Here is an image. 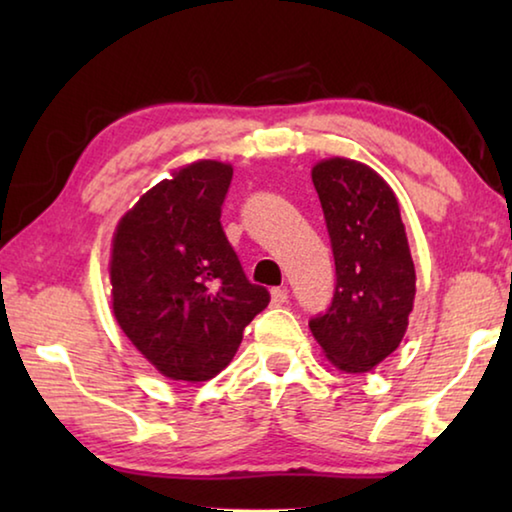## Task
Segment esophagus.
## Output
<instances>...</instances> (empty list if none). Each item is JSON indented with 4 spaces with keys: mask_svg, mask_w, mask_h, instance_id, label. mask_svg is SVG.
I'll list each match as a JSON object with an SVG mask.
<instances>
[{
    "mask_svg": "<svg viewBox=\"0 0 512 512\" xmlns=\"http://www.w3.org/2000/svg\"><path fill=\"white\" fill-rule=\"evenodd\" d=\"M271 300H273V305H284V302L289 300V291L284 287H275L271 291Z\"/></svg>",
    "mask_w": 512,
    "mask_h": 512,
    "instance_id": "34e87169",
    "label": "esophagus"
}]
</instances>
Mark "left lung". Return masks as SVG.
Here are the masks:
<instances>
[{
	"label": "left lung",
	"instance_id": "8db88e82",
	"mask_svg": "<svg viewBox=\"0 0 512 512\" xmlns=\"http://www.w3.org/2000/svg\"><path fill=\"white\" fill-rule=\"evenodd\" d=\"M332 244L334 298L309 320L325 357L368 372L397 350L415 298V268L400 205L377 171L332 158L311 169Z\"/></svg>",
	"mask_w": 512,
	"mask_h": 512
}]
</instances>
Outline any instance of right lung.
Wrapping results in <instances>:
<instances>
[{"instance_id":"right-lung-1","label":"right lung","mask_w":512,"mask_h":512,"mask_svg":"<svg viewBox=\"0 0 512 512\" xmlns=\"http://www.w3.org/2000/svg\"><path fill=\"white\" fill-rule=\"evenodd\" d=\"M232 167L201 160L149 189L112 239V311L131 343L176 381H207L271 302L221 228Z\"/></svg>"}]
</instances>
